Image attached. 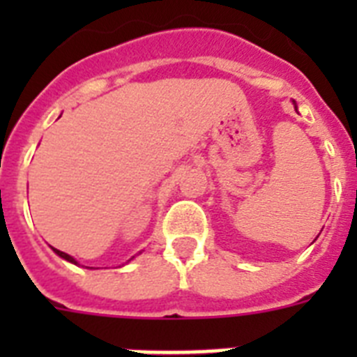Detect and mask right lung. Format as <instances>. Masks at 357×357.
Wrapping results in <instances>:
<instances>
[{"label":"right lung","instance_id":"1","mask_svg":"<svg viewBox=\"0 0 357 357\" xmlns=\"http://www.w3.org/2000/svg\"><path fill=\"white\" fill-rule=\"evenodd\" d=\"M53 250H55V254H56V255H61L62 259H66V261H69V263H75V264H77V261L73 259L71 255H68V254H66V252H61V250H56V248H53Z\"/></svg>","mask_w":357,"mask_h":357}]
</instances>
